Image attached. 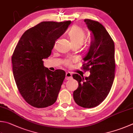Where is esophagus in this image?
<instances>
[{"mask_svg":"<svg viewBox=\"0 0 133 133\" xmlns=\"http://www.w3.org/2000/svg\"><path fill=\"white\" fill-rule=\"evenodd\" d=\"M72 77V75L71 72H66V77H65V79L66 80H70L71 79Z\"/></svg>","mask_w":133,"mask_h":133,"instance_id":"1","label":"esophagus"}]
</instances>
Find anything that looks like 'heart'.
Here are the masks:
<instances>
[{
  "label": "heart",
  "mask_w": 133,
  "mask_h": 133,
  "mask_svg": "<svg viewBox=\"0 0 133 133\" xmlns=\"http://www.w3.org/2000/svg\"><path fill=\"white\" fill-rule=\"evenodd\" d=\"M68 36L72 46H80L83 42L86 37V33L84 30L81 26L74 25L71 28L68 32ZM73 62L71 59H65L64 61V64L65 66H71V63Z\"/></svg>",
  "instance_id": "b5f03b06"
}]
</instances>
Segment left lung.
Segmentation results:
<instances>
[{
  "mask_svg": "<svg viewBox=\"0 0 133 133\" xmlns=\"http://www.w3.org/2000/svg\"><path fill=\"white\" fill-rule=\"evenodd\" d=\"M93 35L89 52L83 58L82 69L90 75L84 77L73 74L79 86L74 92V98L80 107L90 108L97 107L106 98L115 78V44L108 32L101 24L85 19Z\"/></svg>",
  "mask_w": 133,
  "mask_h": 133,
  "instance_id": "1",
  "label": "left lung"
}]
</instances>
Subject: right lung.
<instances>
[{
  "mask_svg": "<svg viewBox=\"0 0 133 133\" xmlns=\"http://www.w3.org/2000/svg\"><path fill=\"white\" fill-rule=\"evenodd\" d=\"M43 21L24 32L12 55V72L20 94L31 106L42 108L57 101L65 72L45 68L43 59L50 56L55 41L71 24Z\"/></svg>",
  "mask_w": 133,
  "mask_h": 133,
  "instance_id": "add662e5",
  "label": "right lung"
}]
</instances>
